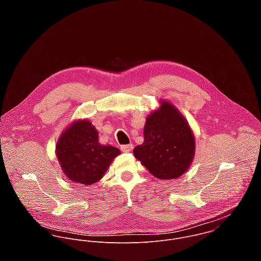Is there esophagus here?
<instances>
[{"label": "esophagus", "mask_w": 261, "mask_h": 261, "mask_svg": "<svg viewBox=\"0 0 261 261\" xmlns=\"http://www.w3.org/2000/svg\"><path fill=\"white\" fill-rule=\"evenodd\" d=\"M134 149V146H133V144H129V145H122V146H120V149L122 150V151H124V152H129V151H132Z\"/></svg>", "instance_id": "1"}]
</instances>
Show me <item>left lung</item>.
I'll use <instances>...</instances> for the list:
<instances>
[{
  "label": "left lung",
  "mask_w": 261,
  "mask_h": 261,
  "mask_svg": "<svg viewBox=\"0 0 261 261\" xmlns=\"http://www.w3.org/2000/svg\"><path fill=\"white\" fill-rule=\"evenodd\" d=\"M144 137V144L134 149V154L151 175L170 180L186 172L194 158L195 139L175 107L162 101L161 109L148 116Z\"/></svg>",
  "instance_id": "1"
}]
</instances>
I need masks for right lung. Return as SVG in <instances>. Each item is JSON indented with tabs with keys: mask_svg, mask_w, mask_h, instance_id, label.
<instances>
[{
	"mask_svg": "<svg viewBox=\"0 0 261 261\" xmlns=\"http://www.w3.org/2000/svg\"><path fill=\"white\" fill-rule=\"evenodd\" d=\"M119 153V149L110 145H99L97 130L88 120L73 122L56 146V154L66 177L87 186L102 178Z\"/></svg>",
	"mask_w": 261,
	"mask_h": 261,
	"instance_id": "right-lung-1",
	"label": "right lung"
}]
</instances>
